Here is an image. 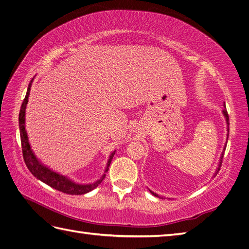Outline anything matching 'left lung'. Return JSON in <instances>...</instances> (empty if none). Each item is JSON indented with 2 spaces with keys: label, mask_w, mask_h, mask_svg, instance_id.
<instances>
[{
  "label": "left lung",
  "mask_w": 249,
  "mask_h": 249,
  "mask_svg": "<svg viewBox=\"0 0 249 249\" xmlns=\"http://www.w3.org/2000/svg\"><path fill=\"white\" fill-rule=\"evenodd\" d=\"M223 113H224V115H225V118H226V122H227V125H228V129H227V139H228V136H229V115H228V112H227V110H226V108L224 109L223 110ZM225 149H226V147H224V152H225ZM224 152L222 153V156H221V159H219V162H218V167H217V170H216V172H215V174H214V176L217 174L218 173V171H219V169H221V166H222V162H223V157H224ZM151 191V190H149ZM151 193L154 195V196H157V197H160V196H158V194H156V193H154L153 191H151Z\"/></svg>",
  "instance_id": "1"
}]
</instances>
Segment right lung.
<instances>
[{"mask_svg":"<svg viewBox=\"0 0 249 249\" xmlns=\"http://www.w3.org/2000/svg\"><path fill=\"white\" fill-rule=\"evenodd\" d=\"M33 79L31 80V83L28 84V88L24 101H23L21 109H20V113H19V128H20V137H21V144H22V153H23V159L25 161V164L27 166V169L30 170L32 174L36 177L39 180H41L42 182L46 183L48 186L54 188L56 190L60 191L62 193L66 194H71V195H82L90 192L93 189H95L98 184H100L104 178H105L106 174H104L98 180H96L93 183H88V184H79L74 182L71 180L70 178H68L66 176H62L58 173L54 172L53 170L49 169L48 166L43 165L40 161L37 159L36 156L33 153L30 142H28V137H27V132L25 130V109L26 105L28 102V96H30V91H31V87H32ZM115 152H113L110 157L108 159L107 166L105 173L108 172L109 170V165L111 163V160L113 158Z\"/></svg>","mask_w":249,"mask_h":249,"instance_id":"right-lung-1","label":"right lung"}]
</instances>
